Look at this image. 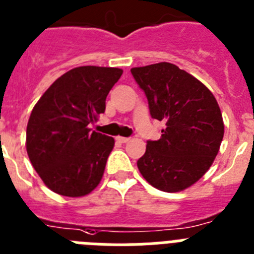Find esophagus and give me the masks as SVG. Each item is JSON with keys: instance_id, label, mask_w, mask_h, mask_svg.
I'll list each match as a JSON object with an SVG mask.
<instances>
[{"instance_id": "obj_1", "label": "esophagus", "mask_w": 254, "mask_h": 254, "mask_svg": "<svg viewBox=\"0 0 254 254\" xmlns=\"http://www.w3.org/2000/svg\"><path fill=\"white\" fill-rule=\"evenodd\" d=\"M116 140H119L120 143H127L130 140V138H125V136H118Z\"/></svg>"}]
</instances>
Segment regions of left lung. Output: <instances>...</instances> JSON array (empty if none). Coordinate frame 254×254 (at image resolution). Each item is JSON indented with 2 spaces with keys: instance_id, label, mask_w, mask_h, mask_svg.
I'll list each match as a JSON object with an SVG mask.
<instances>
[{
  "instance_id": "obj_1",
  "label": "left lung",
  "mask_w": 254,
  "mask_h": 254,
  "mask_svg": "<svg viewBox=\"0 0 254 254\" xmlns=\"http://www.w3.org/2000/svg\"><path fill=\"white\" fill-rule=\"evenodd\" d=\"M153 119L165 121L158 140H148L136 165L152 187L175 193L207 173L224 138L221 110L211 90L170 63L133 67Z\"/></svg>"
}]
</instances>
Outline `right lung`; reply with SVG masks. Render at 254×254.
I'll return each mask as SVG.
<instances>
[{
	"label": "right lung",
	"instance_id": "add662e5",
	"mask_svg": "<svg viewBox=\"0 0 254 254\" xmlns=\"http://www.w3.org/2000/svg\"><path fill=\"white\" fill-rule=\"evenodd\" d=\"M121 74L118 67L79 66L56 79L35 103L26 152L55 193L83 197L100 184L115 139L88 125L105 112L106 97Z\"/></svg>",
	"mask_w": 254,
	"mask_h": 254
}]
</instances>
